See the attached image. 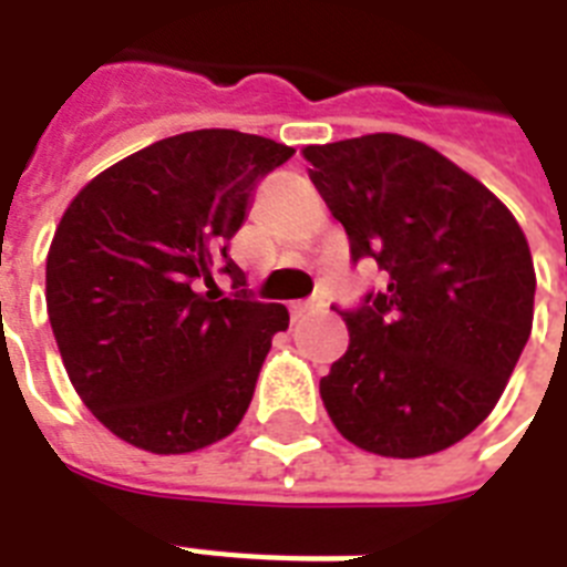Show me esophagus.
<instances>
[{
	"label": "esophagus",
	"mask_w": 567,
	"mask_h": 567,
	"mask_svg": "<svg viewBox=\"0 0 567 567\" xmlns=\"http://www.w3.org/2000/svg\"><path fill=\"white\" fill-rule=\"evenodd\" d=\"M320 309V302H293L291 306V315L293 320L302 318V315H309V311H318Z\"/></svg>",
	"instance_id": "esophagus-1"
}]
</instances>
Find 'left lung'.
I'll return each instance as SVG.
<instances>
[{"instance_id":"left-lung-1","label":"left lung","mask_w":567,"mask_h":567,"mask_svg":"<svg viewBox=\"0 0 567 567\" xmlns=\"http://www.w3.org/2000/svg\"><path fill=\"white\" fill-rule=\"evenodd\" d=\"M302 155L353 261L388 274L359 309L338 311L350 347L320 379L329 417L377 456L453 447L492 414L533 329L536 270L518 220L412 137L379 132Z\"/></svg>"}]
</instances>
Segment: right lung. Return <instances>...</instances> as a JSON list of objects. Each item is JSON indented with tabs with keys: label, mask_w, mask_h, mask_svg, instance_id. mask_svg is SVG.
Masks as SVG:
<instances>
[{
	"label": "right lung",
	"mask_w": 567,
	"mask_h": 567,
	"mask_svg": "<svg viewBox=\"0 0 567 567\" xmlns=\"http://www.w3.org/2000/svg\"><path fill=\"white\" fill-rule=\"evenodd\" d=\"M291 146L231 128L164 137L66 205L47 256V311L75 394L117 439L194 453L247 414L288 309L247 297L229 240ZM214 269L235 298L217 301Z\"/></svg>",
	"instance_id": "obj_1"
}]
</instances>
